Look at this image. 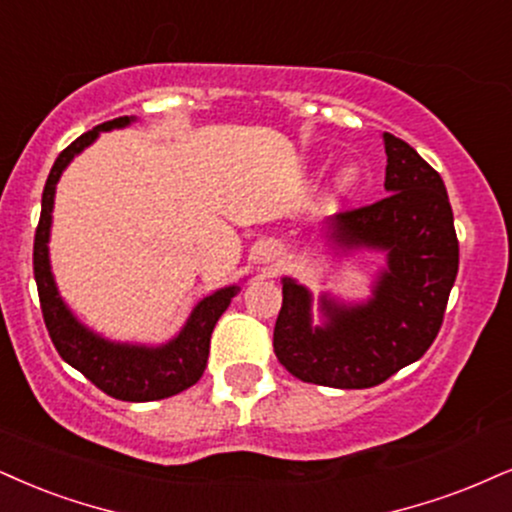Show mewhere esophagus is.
<instances>
[{
  "mask_svg": "<svg viewBox=\"0 0 512 512\" xmlns=\"http://www.w3.org/2000/svg\"><path fill=\"white\" fill-rule=\"evenodd\" d=\"M277 254H280V251H277V244H273V242L258 246V261H261L263 266H273V263L277 261Z\"/></svg>",
  "mask_w": 512,
  "mask_h": 512,
  "instance_id": "1",
  "label": "esophagus"
}]
</instances>
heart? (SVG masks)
Instances as JSON below:
<instances>
[{
    "label": "heart",
    "mask_w": 512,
    "mask_h": 512,
    "mask_svg": "<svg viewBox=\"0 0 512 512\" xmlns=\"http://www.w3.org/2000/svg\"><path fill=\"white\" fill-rule=\"evenodd\" d=\"M361 182V173H358L356 166H342L334 173V178L330 182V189H327V199L330 201H339L346 199L349 194H353V189L358 187Z\"/></svg>",
    "instance_id": "b5f03b06"
}]
</instances>
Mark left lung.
Masks as SVG:
<instances>
[{
	"label": "left lung",
	"instance_id": "1",
	"mask_svg": "<svg viewBox=\"0 0 512 512\" xmlns=\"http://www.w3.org/2000/svg\"><path fill=\"white\" fill-rule=\"evenodd\" d=\"M387 197L337 213L320 227L334 258L358 251L384 254L370 296L342 301L318 296L282 277L275 356L301 382L368 389L422 358L437 337L458 275V239L444 180L399 137L384 132Z\"/></svg>",
	"mask_w": 512,
	"mask_h": 512
}]
</instances>
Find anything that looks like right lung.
<instances>
[{
  "label": "right lung",
  "mask_w": 512,
  "mask_h": 512,
  "mask_svg": "<svg viewBox=\"0 0 512 512\" xmlns=\"http://www.w3.org/2000/svg\"><path fill=\"white\" fill-rule=\"evenodd\" d=\"M135 116H121L92 128L80 135L71 147H66L49 170L47 185L42 192L40 225L35 232V282L40 292V304L44 325L49 337L59 351V356L75 370H80L92 384H97L104 394L121 401H159L180 394L199 382L208 361V346L211 332L218 318L230 306V301L239 294V285L220 287L197 301L192 313L187 315L185 325L175 337L163 344H137L106 339L104 334L94 332L63 301L56 287L52 261H49V237H52V211L56 185H59L63 170L71 166L75 156L82 154L90 144L97 142L102 132L123 130L135 123Z\"/></svg>",
  "instance_id": "1"
}]
</instances>
